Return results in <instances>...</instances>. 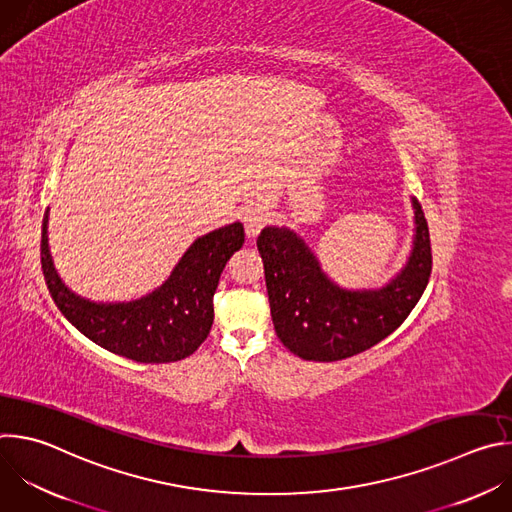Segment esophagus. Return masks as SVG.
<instances>
[{"mask_svg": "<svg viewBox=\"0 0 512 512\" xmlns=\"http://www.w3.org/2000/svg\"><path fill=\"white\" fill-rule=\"evenodd\" d=\"M269 221V214L263 206H249L243 210V225L249 237H255Z\"/></svg>", "mask_w": 512, "mask_h": 512, "instance_id": "34e87169", "label": "esophagus"}]
</instances>
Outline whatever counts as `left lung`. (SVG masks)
I'll use <instances>...</instances> for the list:
<instances>
[{
	"mask_svg": "<svg viewBox=\"0 0 512 512\" xmlns=\"http://www.w3.org/2000/svg\"><path fill=\"white\" fill-rule=\"evenodd\" d=\"M413 249L405 267L383 287L344 289L320 267L302 237L287 227H265L257 249L277 338L304 360L332 362L367 350L411 314L431 273V243L417 198Z\"/></svg>",
	"mask_w": 512,
	"mask_h": 512,
	"instance_id": "obj_1",
	"label": "left lung"
}]
</instances>
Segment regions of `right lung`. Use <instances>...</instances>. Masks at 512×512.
I'll return each instance as SVG.
<instances>
[{
  "label": "right lung",
  "mask_w": 512,
  "mask_h": 512,
  "mask_svg": "<svg viewBox=\"0 0 512 512\" xmlns=\"http://www.w3.org/2000/svg\"><path fill=\"white\" fill-rule=\"evenodd\" d=\"M245 243L241 223L198 237L170 277L152 294L133 302L97 304L70 291L54 269L48 249V208L42 218L40 263L50 296L62 316L105 350L135 362H176L208 336L212 298L221 273Z\"/></svg>",
  "instance_id": "right-lung-1"
}]
</instances>
